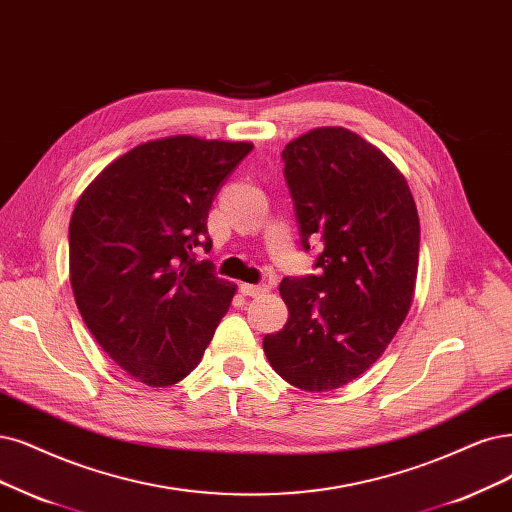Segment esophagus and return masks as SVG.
<instances>
[{
	"label": "esophagus",
	"mask_w": 512,
	"mask_h": 512,
	"mask_svg": "<svg viewBox=\"0 0 512 512\" xmlns=\"http://www.w3.org/2000/svg\"><path fill=\"white\" fill-rule=\"evenodd\" d=\"M240 291L246 297H261V295H266L270 289H268V285H249V282H244V285H240Z\"/></svg>",
	"instance_id": "34e87169"
}]
</instances>
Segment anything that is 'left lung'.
<instances>
[{
    "mask_svg": "<svg viewBox=\"0 0 512 512\" xmlns=\"http://www.w3.org/2000/svg\"><path fill=\"white\" fill-rule=\"evenodd\" d=\"M304 249H325L318 276L285 278L289 318L263 337L272 369L295 388L327 392L384 354L411 308L420 217L407 179L344 126L308 130L282 149Z\"/></svg>",
    "mask_w": 512,
    "mask_h": 512,
    "instance_id": "1",
    "label": "left lung"
}]
</instances>
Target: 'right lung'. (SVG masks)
<instances>
[{
    "label": "right lung",
    "mask_w": 512,
    "mask_h": 512,
    "mask_svg": "<svg viewBox=\"0 0 512 512\" xmlns=\"http://www.w3.org/2000/svg\"><path fill=\"white\" fill-rule=\"evenodd\" d=\"M249 141L173 135L107 164L69 221V280L97 344L132 380L181 382L202 361L236 285L198 263L208 211Z\"/></svg>",
    "instance_id": "right-lung-1"
}]
</instances>
